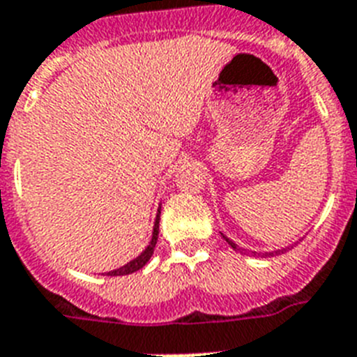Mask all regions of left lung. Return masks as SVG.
<instances>
[{
    "label": "left lung",
    "mask_w": 357,
    "mask_h": 357,
    "mask_svg": "<svg viewBox=\"0 0 357 357\" xmlns=\"http://www.w3.org/2000/svg\"><path fill=\"white\" fill-rule=\"evenodd\" d=\"M222 236H224L225 242H227V244L231 245V248H233L234 251H240V253H248L245 249H242V248H240V245L234 244L233 240H229L224 233H222ZM291 248H294V245H288V248H282V249H275V251H266V253H259V255H260V257H277V255H280V253H286V251H288V249H291ZM251 253H255V251H251Z\"/></svg>",
    "instance_id": "obj_1"
}]
</instances>
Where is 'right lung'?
Returning <instances> with one entry per match:
<instances>
[{
    "mask_svg": "<svg viewBox=\"0 0 357 357\" xmlns=\"http://www.w3.org/2000/svg\"><path fill=\"white\" fill-rule=\"evenodd\" d=\"M159 216H161V205L158 208V214H155V222H153V231H152V240H150V244L146 245L143 253L135 257L133 260H130L128 264H124L123 268L119 269H113V271H108V273H102V275H108V277H119V275H130V273H135L139 269L146 266V262L150 260V257L153 255V248L158 244V236H159Z\"/></svg>",
    "mask_w": 357,
    "mask_h": 357,
    "instance_id": "add662e5",
    "label": "right lung"
}]
</instances>
